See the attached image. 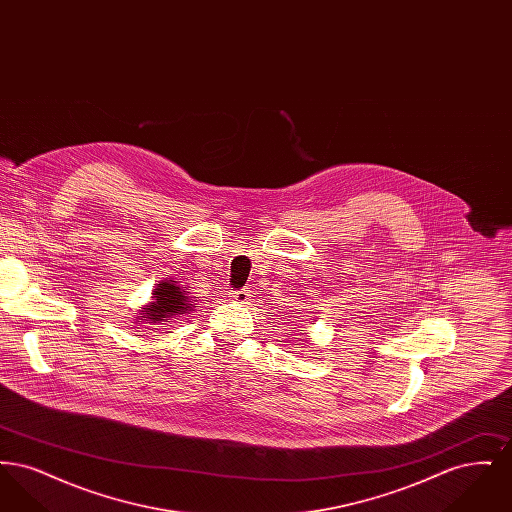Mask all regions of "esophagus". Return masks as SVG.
I'll return each instance as SVG.
<instances>
[{
	"instance_id": "esophagus-1",
	"label": "esophagus",
	"mask_w": 512,
	"mask_h": 512,
	"mask_svg": "<svg viewBox=\"0 0 512 512\" xmlns=\"http://www.w3.org/2000/svg\"><path fill=\"white\" fill-rule=\"evenodd\" d=\"M249 295H251V292H249L247 288H242V290H236V292L230 293L232 301H236V303H247V301H249Z\"/></svg>"
}]
</instances>
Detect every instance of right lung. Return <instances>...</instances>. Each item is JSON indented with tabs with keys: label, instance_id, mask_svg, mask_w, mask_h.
Listing matches in <instances>:
<instances>
[{
	"label": "right lung",
	"instance_id": "obj_1",
	"mask_svg": "<svg viewBox=\"0 0 512 512\" xmlns=\"http://www.w3.org/2000/svg\"><path fill=\"white\" fill-rule=\"evenodd\" d=\"M153 299L155 301L147 307L146 311H142L144 317L140 320L172 322V318H178L180 315L192 311V301L174 280L157 284Z\"/></svg>",
	"mask_w": 512,
	"mask_h": 512
}]
</instances>
